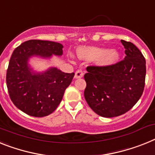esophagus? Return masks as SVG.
<instances>
[{
	"label": "esophagus",
	"mask_w": 155,
	"mask_h": 155,
	"mask_svg": "<svg viewBox=\"0 0 155 155\" xmlns=\"http://www.w3.org/2000/svg\"><path fill=\"white\" fill-rule=\"evenodd\" d=\"M83 76H84V72H83V71H81V70H78V71H77L76 72H75V78H81Z\"/></svg>",
	"instance_id": "obj_1"
}]
</instances>
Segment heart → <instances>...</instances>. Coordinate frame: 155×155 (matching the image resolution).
Listing matches in <instances>:
<instances>
[{
    "mask_svg": "<svg viewBox=\"0 0 155 155\" xmlns=\"http://www.w3.org/2000/svg\"><path fill=\"white\" fill-rule=\"evenodd\" d=\"M78 55L81 59L84 60L95 59V63L102 67L114 64L120 57V54L117 50H107L97 47L80 48L78 50Z\"/></svg>",
    "mask_w": 155,
    "mask_h": 155,
    "instance_id": "obj_1",
    "label": "heart"
}]
</instances>
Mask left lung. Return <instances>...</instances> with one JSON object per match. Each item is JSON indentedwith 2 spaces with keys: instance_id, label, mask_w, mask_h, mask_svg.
Listing matches in <instances>:
<instances>
[{
  "instance_id": "8db88e82",
  "label": "left lung",
  "mask_w": 155,
  "mask_h": 155,
  "mask_svg": "<svg viewBox=\"0 0 155 155\" xmlns=\"http://www.w3.org/2000/svg\"><path fill=\"white\" fill-rule=\"evenodd\" d=\"M125 59L109 67H88L84 99L98 115L113 117L129 111L142 96L146 60L138 48L121 40Z\"/></svg>"
}]
</instances>
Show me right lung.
Listing matches in <instances>:
<instances>
[{
	"label": "right lung",
	"mask_w": 155,
	"mask_h": 155,
	"mask_svg": "<svg viewBox=\"0 0 155 155\" xmlns=\"http://www.w3.org/2000/svg\"><path fill=\"white\" fill-rule=\"evenodd\" d=\"M63 45L49 41L30 40L13 51L6 74L9 96L15 106L33 117H45L60 104L74 73H64L56 67L34 71L29 64L32 57L50 59L63 55Z\"/></svg>",
	"instance_id": "right-lung-1"
}]
</instances>
